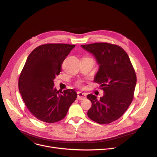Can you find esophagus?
Instances as JSON below:
<instances>
[{"label":"esophagus","mask_w":157,"mask_h":157,"mask_svg":"<svg viewBox=\"0 0 157 157\" xmlns=\"http://www.w3.org/2000/svg\"><path fill=\"white\" fill-rule=\"evenodd\" d=\"M86 93H83L81 92H78V97L77 98L78 100H84L86 98Z\"/></svg>","instance_id":"esophagus-1"}]
</instances>
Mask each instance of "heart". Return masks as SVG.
<instances>
[{
    "mask_svg": "<svg viewBox=\"0 0 157 157\" xmlns=\"http://www.w3.org/2000/svg\"><path fill=\"white\" fill-rule=\"evenodd\" d=\"M78 85H79H79H80V83H78Z\"/></svg>",
    "mask_w": 157,
    "mask_h": 157,
    "instance_id": "b5f03b06",
    "label": "heart"
}]
</instances>
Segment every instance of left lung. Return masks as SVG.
<instances>
[{"label":"left lung","instance_id":"8db88e82","mask_svg":"<svg viewBox=\"0 0 157 157\" xmlns=\"http://www.w3.org/2000/svg\"><path fill=\"white\" fill-rule=\"evenodd\" d=\"M81 46L95 57L98 70L94 81L104 91L98 99L95 95H87L92 102L87 115L99 124H108L120 118L132 101L137 81L134 69L127 53L118 46L97 43Z\"/></svg>","mask_w":157,"mask_h":157}]
</instances>
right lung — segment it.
I'll return each instance as SVG.
<instances>
[{
	"mask_svg": "<svg viewBox=\"0 0 157 157\" xmlns=\"http://www.w3.org/2000/svg\"><path fill=\"white\" fill-rule=\"evenodd\" d=\"M75 45L47 44L35 48L29 55L18 81L23 102L38 120L49 123L62 120L76 99L74 89L59 92L54 87L55 76Z\"/></svg>",
	"mask_w": 157,
	"mask_h": 157,
	"instance_id": "add662e5",
	"label": "right lung"
}]
</instances>
